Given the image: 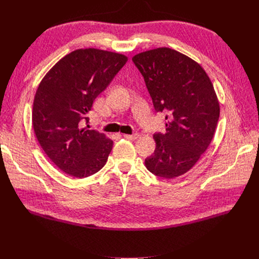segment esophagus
<instances>
[{
  "mask_svg": "<svg viewBox=\"0 0 259 259\" xmlns=\"http://www.w3.org/2000/svg\"><path fill=\"white\" fill-rule=\"evenodd\" d=\"M124 137L126 138V139H131V140H135V139H137L138 137H139V134H133V135H128V134H126V135H124Z\"/></svg>",
  "mask_w": 259,
  "mask_h": 259,
  "instance_id": "1",
  "label": "esophagus"
}]
</instances>
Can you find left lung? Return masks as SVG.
I'll use <instances>...</instances> for the list:
<instances>
[{"label": "left lung", "mask_w": 259, "mask_h": 259, "mask_svg": "<svg viewBox=\"0 0 259 259\" xmlns=\"http://www.w3.org/2000/svg\"><path fill=\"white\" fill-rule=\"evenodd\" d=\"M133 62L143 74L156 112H165L166 132L155 133L146 167L162 178L187 173L206 151L219 119V103L197 61L168 48L139 53Z\"/></svg>", "instance_id": "8db88e82"}]
</instances>
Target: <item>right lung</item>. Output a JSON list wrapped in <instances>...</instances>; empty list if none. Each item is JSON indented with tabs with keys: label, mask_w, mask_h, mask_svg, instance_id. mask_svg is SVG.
Here are the masks:
<instances>
[{
	"label": "right lung",
	"mask_w": 259,
	"mask_h": 259,
	"mask_svg": "<svg viewBox=\"0 0 259 259\" xmlns=\"http://www.w3.org/2000/svg\"><path fill=\"white\" fill-rule=\"evenodd\" d=\"M126 61L122 54L76 50L61 58L38 85L33 130L44 152L66 174L84 178L105 166L113 142L83 125L89 123L94 100Z\"/></svg>",
	"instance_id": "right-lung-1"
}]
</instances>
